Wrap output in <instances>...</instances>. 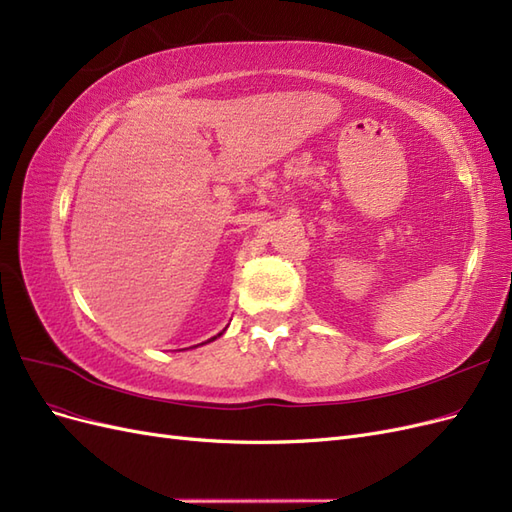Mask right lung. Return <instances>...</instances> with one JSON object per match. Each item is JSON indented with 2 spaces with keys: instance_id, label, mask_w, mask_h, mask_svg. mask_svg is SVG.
Wrapping results in <instances>:
<instances>
[{
  "instance_id": "obj_1",
  "label": "right lung",
  "mask_w": 512,
  "mask_h": 512,
  "mask_svg": "<svg viewBox=\"0 0 512 512\" xmlns=\"http://www.w3.org/2000/svg\"><path fill=\"white\" fill-rule=\"evenodd\" d=\"M224 331H226V329H224ZM224 331H222V333H224ZM222 333H218V335H215V337H211V339H209V342H213V339H218V337H220ZM205 344H207V342H205Z\"/></svg>"
}]
</instances>
